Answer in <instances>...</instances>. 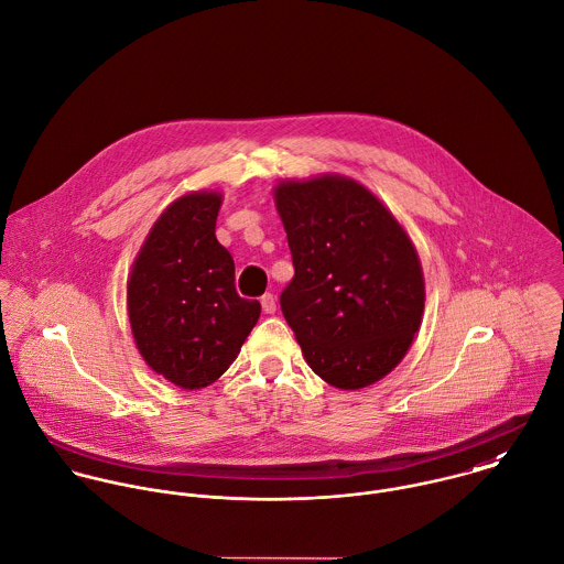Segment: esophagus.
<instances>
[{"label": "esophagus", "mask_w": 564, "mask_h": 564, "mask_svg": "<svg viewBox=\"0 0 564 564\" xmlns=\"http://www.w3.org/2000/svg\"><path fill=\"white\" fill-rule=\"evenodd\" d=\"M260 304H262V311H264L267 315H273L275 308H278V306H275V297H273L271 293H264L262 300H260Z\"/></svg>", "instance_id": "1"}]
</instances>
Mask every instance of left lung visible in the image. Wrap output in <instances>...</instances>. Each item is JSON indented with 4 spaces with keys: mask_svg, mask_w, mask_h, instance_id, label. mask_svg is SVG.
<instances>
[{
    "mask_svg": "<svg viewBox=\"0 0 564 564\" xmlns=\"http://www.w3.org/2000/svg\"><path fill=\"white\" fill-rule=\"evenodd\" d=\"M295 275L280 295L311 370L364 389L411 348L424 313L417 251L382 200L344 175L273 188Z\"/></svg>",
    "mask_w": 564,
    "mask_h": 564,
    "instance_id": "left-lung-1",
    "label": "left lung"
}]
</instances>
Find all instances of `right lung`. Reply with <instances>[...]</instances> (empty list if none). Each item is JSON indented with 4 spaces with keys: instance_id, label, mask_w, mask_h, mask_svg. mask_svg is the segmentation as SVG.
Listing matches in <instances>:
<instances>
[{
    "instance_id": "obj_1",
    "label": "right lung",
    "mask_w": 564,
    "mask_h": 564,
    "mask_svg": "<svg viewBox=\"0 0 564 564\" xmlns=\"http://www.w3.org/2000/svg\"><path fill=\"white\" fill-rule=\"evenodd\" d=\"M223 194L189 192L151 227L127 282L135 346L147 366L182 389L227 372L260 317L234 286V260L216 240Z\"/></svg>"
}]
</instances>
